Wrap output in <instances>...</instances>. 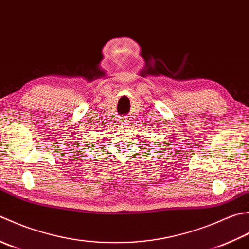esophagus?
<instances>
[{
    "mask_svg": "<svg viewBox=\"0 0 249 249\" xmlns=\"http://www.w3.org/2000/svg\"><path fill=\"white\" fill-rule=\"evenodd\" d=\"M128 121H129V120L126 119V118H124H124H120V123L123 124H128Z\"/></svg>",
    "mask_w": 249,
    "mask_h": 249,
    "instance_id": "esophagus-1",
    "label": "esophagus"
}]
</instances>
